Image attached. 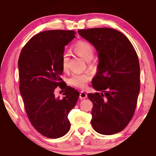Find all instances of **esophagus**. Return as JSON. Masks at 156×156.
I'll use <instances>...</instances> for the list:
<instances>
[{"label":"esophagus","instance_id":"obj_1","mask_svg":"<svg viewBox=\"0 0 156 156\" xmlns=\"http://www.w3.org/2000/svg\"><path fill=\"white\" fill-rule=\"evenodd\" d=\"M79 97H80V99L83 100V99H85L87 97V94L85 93V92L84 91H81L80 93V96H79Z\"/></svg>","mask_w":156,"mask_h":156}]
</instances>
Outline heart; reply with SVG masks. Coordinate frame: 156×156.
<instances>
[{
	"mask_svg": "<svg viewBox=\"0 0 156 156\" xmlns=\"http://www.w3.org/2000/svg\"><path fill=\"white\" fill-rule=\"evenodd\" d=\"M73 50L76 54L86 61H90L95 54V49L89 42L80 41L76 43L73 47ZM69 54L67 51L62 53L61 56V66L63 72H67L69 62ZM91 74L89 73H73L69 78L68 83L69 85L76 88L84 89L87 87L88 82L91 80Z\"/></svg>",
	"mask_w": 156,
	"mask_h": 156,
	"instance_id": "1",
	"label": "heart"
}]
</instances>
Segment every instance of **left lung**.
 <instances>
[{"mask_svg": "<svg viewBox=\"0 0 156 156\" xmlns=\"http://www.w3.org/2000/svg\"><path fill=\"white\" fill-rule=\"evenodd\" d=\"M98 53V72L92 86L101 93L88 94L93 103L91 125L98 133L122 131L133 118L140 87L138 55L129 39L112 28L79 30Z\"/></svg>", "mask_w": 156, "mask_h": 156, "instance_id": "left-lung-1", "label": "left lung"}]
</instances>
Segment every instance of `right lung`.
<instances>
[{"instance_id":"right-lung-1","label":"right lung","mask_w":156,"mask_h":156,"mask_svg":"<svg viewBox=\"0 0 156 156\" xmlns=\"http://www.w3.org/2000/svg\"><path fill=\"white\" fill-rule=\"evenodd\" d=\"M73 30H48L33 36L18 58L19 89L25 112L36 131L49 138L65 136L70 129L67 116L79 93L60 77L61 56L65 45L76 37ZM58 86L62 99L55 96Z\"/></svg>"}]
</instances>
